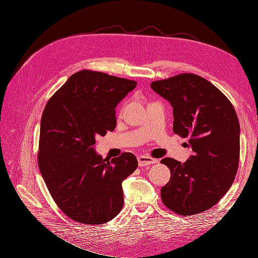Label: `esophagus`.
Masks as SVG:
<instances>
[{
  "instance_id": "34e87169",
  "label": "esophagus",
  "mask_w": 258,
  "mask_h": 258,
  "mask_svg": "<svg viewBox=\"0 0 258 258\" xmlns=\"http://www.w3.org/2000/svg\"><path fill=\"white\" fill-rule=\"evenodd\" d=\"M138 162L140 167H145V166H150L153 165V163L157 162V160L150 157V156H145V155H140L138 157Z\"/></svg>"
}]
</instances>
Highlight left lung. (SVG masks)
<instances>
[{
    "mask_svg": "<svg viewBox=\"0 0 258 258\" xmlns=\"http://www.w3.org/2000/svg\"><path fill=\"white\" fill-rule=\"evenodd\" d=\"M152 89L173 107V131L189 138L185 162L163 158L171 177L161 188L167 208L181 215L216 205L235 179L240 156V124L230 101L204 77L185 73L156 81Z\"/></svg>",
    "mask_w": 258,
    "mask_h": 258,
    "instance_id": "8db88e82",
    "label": "left lung"
}]
</instances>
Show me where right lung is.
I'll use <instances>...</instances> for the list:
<instances>
[{"label": "right lung", "instance_id": "right-lung-1", "mask_svg": "<svg viewBox=\"0 0 258 258\" xmlns=\"http://www.w3.org/2000/svg\"><path fill=\"white\" fill-rule=\"evenodd\" d=\"M136 86L83 70L69 77L44 108L38 167L54 202L76 222L105 224L123 206L121 183L137 169L136 156L103 159L95 144L96 137L115 129V108Z\"/></svg>", "mask_w": 258, "mask_h": 258}]
</instances>
